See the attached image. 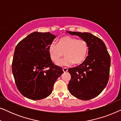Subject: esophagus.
<instances>
[{"mask_svg":"<svg viewBox=\"0 0 121 121\" xmlns=\"http://www.w3.org/2000/svg\"><path fill=\"white\" fill-rule=\"evenodd\" d=\"M63 71L64 73L68 72V68H63Z\"/></svg>","mask_w":121,"mask_h":121,"instance_id":"esophagus-1","label":"esophagus"}]
</instances>
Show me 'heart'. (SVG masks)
<instances>
[{"label":"heart","instance_id":"obj_1","mask_svg":"<svg viewBox=\"0 0 121 121\" xmlns=\"http://www.w3.org/2000/svg\"><path fill=\"white\" fill-rule=\"evenodd\" d=\"M48 52L53 62L57 63L63 55L65 56L57 63L60 67H68L82 63L88 53V44L84 39H78L71 36H64L57 41V44L52 43Z\"/></svg>","mask_w":121,"mask_h":121}]
</instances>
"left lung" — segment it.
<instances>
[{
    "instance_id": "obj_1",
    "label": "left lung",
    "mask_w": 121,
    "mask_h": 121,
    "mask_svg": "<svg viewBox=\"0 0 121 121\" xmlns=\"http://www.w3.org/2000/svg\"><path fill=\"white\" fill-rule=\"evenodd\" d=\"M78 36L88 44V56L84 62L68 69L71 75L68 87L74 97L89 100L98 96L108 82L111 58L101 39L89 32L66 31Z\"/></svg>"
}]
</instances>
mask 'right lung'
<instances>
[{
  "instance_id": "1",
  "label": "right lung",
  "mask_w": 121,
  "mask_h": 121,
  "mask_svg": "<svg viewBox=\"0 0 121 121\" xmlns=\"http://www.w3.org/2000/svg\"><path fill=\"white\" fill-rule=\"evenodd\" d=\"M56 37L49 32H34L16 46L13 74L18 90L28 99L41 100L50 95L54 82L64 73L53 63L48 52Z\"/></svg>"
}]
</instances>
